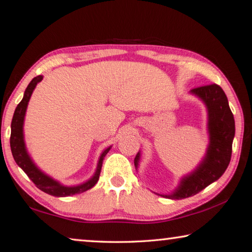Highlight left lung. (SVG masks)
<instances>
[{
    "label": "left lung",
    "mask_w": 252,
    "mask_h": 252,
    "mask_svg": "<svg viewBox=\"0 0 252 252\" xmlns=\"http://www.w3.org/2000/svg\"><path fill=\"white\" fill-rule=\"evenodd\" d=\"M190 94L200 98L208 110L209 145L200 164L190 174L182 177L178 187L171 193H157L171 200L189 198L213 184L227 169L231 156L235 120L224 91L216 84H211L191 90ZM140 159L139 152L134 158L136 169Z\"/></svg>",
    "instance_id": "left-lung-1"
}]
</instances>
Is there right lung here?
<instances>
[{"instance_id": "1", "label": "right lung", "mask_w": 252, "mask_h": 252, "mask_svg": "<svg viewBox=\"0 0 252 252\" xmlns=\"http://www.w3.org/2000/svg\"><path fill=\"white\" fill-rule=\"evenodd\" d=\"M42 78V75H39L32 78V82L28 84L26 91L24 93L22 101L18 103L16 109H15L11 125V140H9L13 157L15 161H16V164L26 172L29 179L36 185L37 188L43 192H46V193L53 196H60V198H62V196L82 193V192H85L92 189L93 187L97 184L98 179H99L103 158H105L107 153L110 151L111 146L107 147L106 150H103V152L100 154L99 159H98L97 162L95 174L92 176V178H90L85 182H83L81 185L64 186L60 184L58 180L53 179L52 177L44 174L41 169H39V167H37V165L34 164L31 155L28 154L26 144H25L24 121L29 99H31L32 92L34 88H36L37 84L39 82H41Z\"/></svg>"}]
</instances>
